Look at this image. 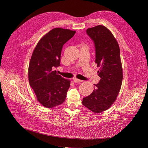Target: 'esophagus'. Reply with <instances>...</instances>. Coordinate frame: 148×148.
I'll return each mask as SVG.
<instances>
[{
	"instance_id": "1",
	"label": "esophagus",
	"mask_w": 148,
	"mask_h": 148,
	"mask_svg": "<svg viewBox=\"0 0 148 148\" xmlns=\"http://www.w3.org/2000/svg\"><path fill=\"white\" fill-rule=\"evenodd\" d=\"M73 80H74V81L75 82H82V80H81V79H77V78H74V79H73Z\"/></svg>"
}]
</instances>
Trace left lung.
Returning <instances> with one entry per match:
<instances>
[{"label":"left lung","instance_id":"8db88e82","mask_svg":"<svg viewBox=\"0 0 148 148\" xmlns=\"http://www.w3.org/2000/svg\"><path fill=\"white\" fill-rule=\"evenodd\" d=\"M86 32L94 41L95 63L100 67L98 75L101 79L82 103L93 112L100 113L110 108L121 87L123 72L120 50L112 33L106 27L98 25L88 29Z\"/></svg>","mask_w":148,"mask_h":148}]
</instances>
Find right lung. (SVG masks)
Masks as SVG:
<instances>
[{
	"label": "right lung",
	"mask_w": 148,
	"mask_h": 148,
	"mask_svg": "<svg viewBox=\"0 0 148 148\" xmlns=\"http://www.w3.org/2000/svg\"><path fill=\"white\" fill-rule=\"evenodd\" d=\"M75 31L55 28L42 37L36 45L29 66V81L37 101L46 108H51L66 100L70 81L57 73L60 66L63 45Z\"/></svg>",
	"instance_id": "obj_1"
}]
</instances>
